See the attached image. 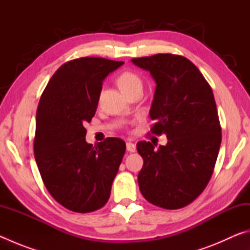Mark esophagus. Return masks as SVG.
Returning <instances> with one entry per match:
<instances>
[{"mask_svg":"<svg viewBox=\"0 0 250 250\" xmlns=\"http://www.w3.org/2000/svg\"><path fill=\"white\" fill-rule=\"evenodd\" d=\"M126 151H128V152H135V146L133 145V143H131V142L126 143Z\"/></svg>","mask_w":250,"mask_h":250,"instance_id":"34e87169","label":"esophagus"}]
</instances>
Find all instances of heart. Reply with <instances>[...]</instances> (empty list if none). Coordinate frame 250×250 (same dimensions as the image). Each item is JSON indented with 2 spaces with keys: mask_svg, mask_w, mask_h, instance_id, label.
Listing matches in <instances>:
<instances>
[{
  "mask_svg": "<svg viewBox=\"0 0 250 250\" xmlns=\"http://www.w3.org/2000/svg\"><path fill=\"white\" fill-rule=\"evenodd\" d=\"M118 84H119L120 89L124 91V94L130 92L137 88H142L143 82L141 76L134 73L132 70L122 71L118 77Z\"/></svg>",
  "mask_w": 250,
  "mask_h": 250,
  "instance_id": "b5f03b06",
  "label": "heart"
}]
</instances>
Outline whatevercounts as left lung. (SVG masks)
Here are the masks:
<instances>
[{
	"label": "left lung",
	"mask_w": 250,
	"mask_h": 250,
	"mask_svg": "<svg viewBox=\"0 0 250 250\" xmlns=\"http://www.w3.org/2000/svg\"><path fill=\"white\" fill-rule=\"evenodd\" d=\"M131 61L155 80L150 131L167 134L168 140L158 150L151 142L137 143L143 159L139 188L151 204L179 209L201 195L214 172L222 128L213 90L200 69L181 55L156 54Z\"/></svg>",
	"instance_id": "1"
}]
</instances>
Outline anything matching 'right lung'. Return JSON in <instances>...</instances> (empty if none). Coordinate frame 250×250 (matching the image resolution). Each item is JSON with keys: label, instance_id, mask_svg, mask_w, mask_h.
<instances>
[{"label": "right lung", "instance_id": "1", "mask_svg": "<svg viewBox=\"0 0 250 250\" xmlns=\"http://www.w3.org/2000/svg\"><path fill=\"white\" fill-rule=\"evenodd\" d=\"M124 62L80 57L62 64L42 94L34 155L54 200L76 213L105 205L125 152L119 138L86 142L84 125L95 116L104 78Z\"/></svg>", "mask_w": 250, "mask_h": 250}]
</instances>
